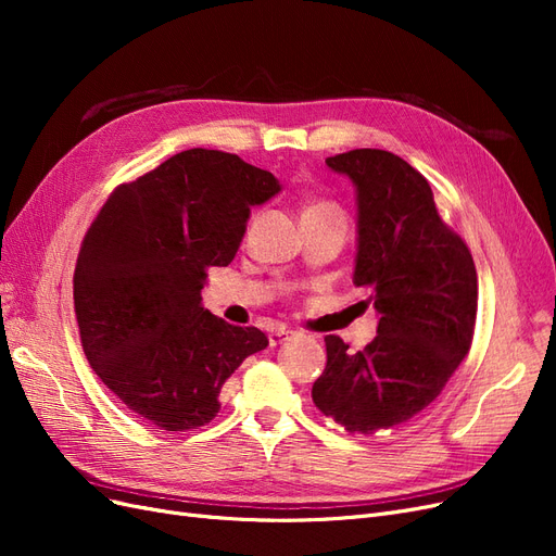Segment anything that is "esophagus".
<instances>
[{"instance_id":"34e87169","label":"esophagus","mask_w":556,"mask_h":556,"mask_svg":"<svg viewBox=\"0 0 556 556\" xmlns=\"http://www.w3.org/2000/svg\"><path fill=\"white\" fill-rule=\"evenodd\" d=\"M294 331H290V329H285V327H280V329H274V331H268V345L271 348H276V345H280V343H285L290 339Z\"/></svg>"}]
</instances>
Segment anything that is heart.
Masks as SVG:
<instances>
[{"label": "heart", "instance_id": "heart-1", "mask_svg": "<svg viewBox=\"0 0 556 556\" xmlns=\"http://www.w3.org/2000/svg\"><path fill=\"white\" fill-rule=\"evenodd\" d=\"M304 215H329V217H343V213L339 211V206L329 204V201H308V204L304 206V213H301V217ZM345 220V217H343Z\"/></svg>", "mask_w": 556, "mask_h": 556}]
</instances>
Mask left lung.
<instances>
[{
	"instance_id": "8db88e82",
	"label": "left lung",
	"mask_w": 556,
	"mask_h": 556,
	"mask_svg": "<svg viewBox=\"0 0 556 556\" xmlns=\"http://www.w3.org/2000/svg\"><path fill=\"white\" fill-rule=\"evenodd\" d=\"M355 188L357 252L352 282L378 313V336L350 352L327 336V366L313 401L350 433L408 422L441 394L468 355L478 274L466 243L433 204L427 178L394 153L359 148L327 157Z\"/></svg>"
}]
</instances>
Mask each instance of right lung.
I'll return each mask as SVG.
<instances>
[{"label": "right lung", "mask_w": 556, "mask_h": 556, "mask_svg": "<svg viewBox=\"0 0 556 556\" xmlns=\"http://www.w3.org/2000/svg\"><path fill=\"white\" fill-rule=\"evenodd\" d=\"M282 190L239 155L192 148L117 188L83 239L74 306L94 374L166 431L204 427L241 362L268 345L201 306L208 266H227L250 208Z\"/></svg>", "instance_id": "1"}]
</instances>
